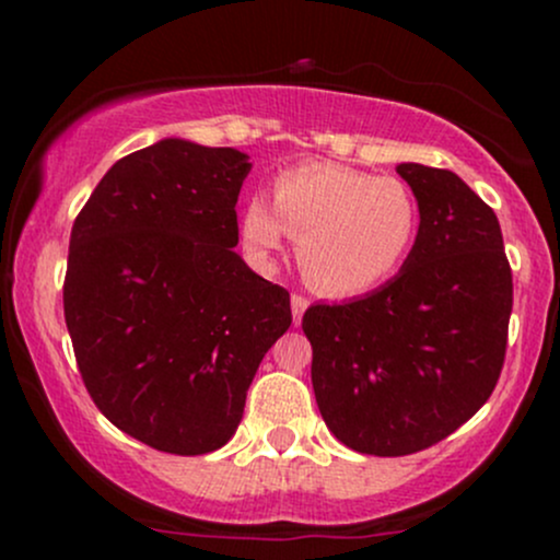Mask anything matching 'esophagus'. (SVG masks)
<instances>
[{
	"mask_svg": "<svg viewBox=\"0 0 560 560\" xmlns=\"http://www.w3.org/2000/svg\"><path fill=\"white\" fill-rule=\"evenodd\" d=\"M307 305H311V300L302 298V294H292V318H294V324H300L302 313L307 311Z\"/></svg>",
	"mask_w": 560,
	"mask_h": 560,
	"instance_id": "34e87169",
	"label": "esophagus"
}]
</instances>
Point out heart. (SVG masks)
Returning a JSON list of instances; mask_svg holds the SVG:
<instances>
[{
	"label": "heart",
	"instance_id": "b5f03b06",
	"mask_svg": "<svg viewBox=\"0 0 560 560\" xmlns=\"http://www.w3.org/2000/svg\"><path fill=\"white\" fill-rule=\"evenodd\" d=\"M419 223V202L400 178L302 163L276 176L273 202L247 199L240 231L260 262H271L287 234L294 236L307 284L324 294H361L402 266Z\"/></svg>",
	"mask_w": 560,
	"mask_h": 560
}]
</instances>
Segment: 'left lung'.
Listing matches in <instances>:
<instances>
[{"label": "left lung", "mask_w": 560, "mask_h": 560, "mask_svg": "<svg viewBox=\"0 0 560 560\" xmlns=\"http://www.w3.org/2000/svg\"><path fill=\"white\" fill-rule=\"evenodd\" d=\"M419 199L402 271L345 305H311L313 392L334 436L365 455L419 453L490 400L513 279L498 215L453 171L397 165Z\"/></svg>", "instance_id": "left-lung-1"}]
</instances>
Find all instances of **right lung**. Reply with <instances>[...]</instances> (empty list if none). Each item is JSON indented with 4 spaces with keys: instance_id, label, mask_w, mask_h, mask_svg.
I'll use <instances>...</instances> for the list:
<instances>
[{
    "instance_id": "1",
    "label": "right lung",
    "mask_w": 560,
    "mask_h": 560,
    "mask_svg": "<svg viewBox=\"0 0 560 560\" xmlns=\"http://www.w3.org/2000/svg\"><path fill=\"white\" fill-rule=\"evenodd\" d=\"M247 173L240 150L163 139L120 158L70 231L62 305L83 384L160 453L226 445L292 324L287 289L234 253Z\"/></svg>"
}]
</instances>
